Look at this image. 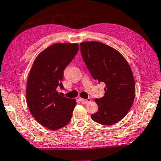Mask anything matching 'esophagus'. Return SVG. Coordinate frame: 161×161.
Masks as SVG:
<instances>
[{
	"instance_id": "1",
	"label": "esophagus",
	"mask_w": 161,
	"mask_h": 161,
	"mask_svg": "<svg viewBox=\"0 0 161 161\" xmlns=\"http://www.w3.org/2000/svg\"><path fill=\"white\" fill-rule=\"evenodd\" d=\"M80 100L82 103H87L91 101V98H87V99H84V98H80Z\"/></svg>"
}]
</instances>
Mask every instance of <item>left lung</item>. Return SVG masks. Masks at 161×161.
Here are the masks:
<instances>
[{
	"instance_id": "obj_1",
	"label": "left lung",
	"mask_w": 161,
	"mask_h": 161,
	"mask_svg": "<svg viewBox=\"0 0 161 161\" xmlns=\"http://www.w3.org/2000/svg\"><path fill=\"white\" fill-rule=\"evenodd\" d=\"M80 53L94 80L105 83V94L96 98L98 112L91 114L94 122L112 125L127 115L135 96V83L130 66L117 50L99 42L80 44Z\"/></svg>"
}]
</instances>
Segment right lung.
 Here are the masks:
<instances>
[{
    "instance_id": "1",
    "label": "right lung",
    "mask_w": 161,
    "mask_h": 161,
    "mask_svg": "<svg viewBox=\"0 0 161 161\" xmlns=\"http://www.w3.org/2000/svg\"><path fill=\"white\" fill-rule=\"evenodd\" d=\"M78 43H57L40 53L34 61L26 83V103L34 118L50 130L70 122L75 99L60 96L65 68L77 54Z\"/></svg>"
}]
</instances>
